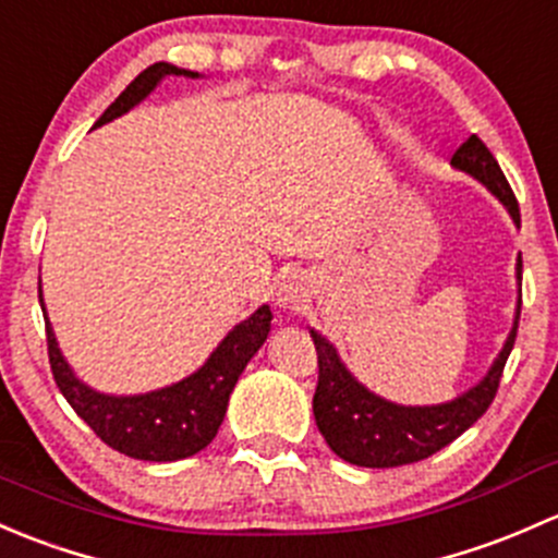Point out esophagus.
<instances>
[{
  "mask_svg": "<svg viewBox=\"0 0 558 558\" xmlns=\"http://www.w3.org/2000/svg\"><path fill=\"white\" fill-rule=\"evenodd\" d=\"M301 298H303V287L298 284V281H292V279H287L277 292V301H279L281 308H298Z\"/></svg>",
  "mask_w": 558,
  "mask_h": 558,
  "instance_id": "1",
  "label": "esophagus"
}]
</instances>
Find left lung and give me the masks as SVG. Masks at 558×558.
<instances>
[{
  "label": "left lung",
  "mask_w": 558,
  "mask_h": 558,
  "mask_svg": "<svg viewBox=\"0 0 558 558\" xmlns=\"http://www.w3.org/2000/svg\"><path fill=\"white\" fill-rule=\"evenodd\" d=\"M451 166L478 180L481 185H486V191L508 209V215L519 226V201L510 191L508 180H505L502 169L494 160L489 147L478 136L473 134L453 153ZM515 277L521 281V257L515 263ZM519 317L521 298L519 306H515L508 341H505L502 352L494 357L486 376L475 387H470L468 392L438 405H400L371 392L343 365V360L338 357V349L322 332L312 330L319 357L314 418H317V427L325 435L327 446L338 457L347 459L349 464H357V468H400V464L433 457L435 451L449 446L464 429L473 427L484 416L486 408L492 405L499 378H502V367L508 363V354L515 343Z\"/></svg>",
  "instance_id": "left-lung-1"
}]
</instances>
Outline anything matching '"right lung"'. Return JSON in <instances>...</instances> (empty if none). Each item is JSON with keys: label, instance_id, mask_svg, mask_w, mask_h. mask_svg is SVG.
Segmentation results:
<instances>
[{"label": "right lung", "instance_id": "1", "mask_svg": "<svg viewBox=\"0 0 558 558\" xmlns=\"http://www.w3.org/2000/svg\"><path fill=\"white\" fill-rule=\"evenodd\" d=\"M169 74L193 80L201 77L191 69L158 61L131 80L129 88L105 109L96 125H105L134 109L140 101H145L158 88L160 80L169 77ZM39 303H43L45 330H48L50 371H53V378L66 403L105 440L109 449L125 453L131 459H145V462H177V459L193 457L215 440L241 371L255 357L257 349L266 343L274 319L271 308H257L217 343L215 352L198 371L182 381L145 395H105L80 381L72 365L61 354L53 325L45 312L43 287H39Z\"/></svg>", "mask_w": 558, "mask_h": 558}]
</instances>
